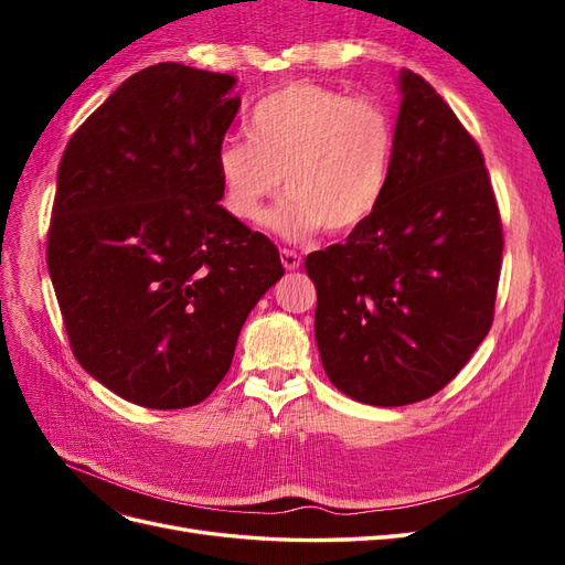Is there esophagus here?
I'll return each mask as SVG.
<instances>
[{"instance_id":"1","label":"esophagus","mask_w":565,"mask_h":565,"mask_svg":"<svg viewBox=\"0 0 565 565\" xmlns=\"http://www.w3.org/2000/svg\"><path fill=\"white\" fill-rule=\"evenodd\" d=\"M280 262L287 270H297L299 264H301V256L295 252V249H280Z\"/></svg>"}]
</instances>
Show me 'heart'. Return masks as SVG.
Returning a JSON list of instances; mask_svg holds the SVG:
<instances>
[{
    "label": "heart",
    "mask_w": 565,
    "mask_h": 565,
    "mask_svg": "<svg viewBox=\"0 0 565 565\" xmlns=\"http://www.w3.org/2000/svg\"><path fill=\"white\" fill-rule=\"evenodd\" d=\"M247 136H228L214 156L221 202L231 216L259 221L287 241L318 228L347 233L377 207L393 152L386 110L313 82H289L252 108Z\"/></svg>",
    "instance_id": "1"
}]
</instances>
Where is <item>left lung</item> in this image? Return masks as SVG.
<instances>
[{
    "label": "left lung",
    "mask_w": 565,
    "mask_h": 565,
    "mask_svg": "<svg viewBox=\"0 0 565 565\" xmlns=\"http://www.w3.org/2000/svg\"><path fill=\"white\" fill-rule=\"evenodd\" d=\"M384 193L344 245L306 256L330 382L358 403L434 396L486 339L502 221L481 148L429 82L401 71Z\"/></svg>",
    "instance_id": "8db88e82"
}]
</instances>
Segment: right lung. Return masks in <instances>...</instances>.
<instances>
[{
	"mask_svg": "<svg viewBox=\"0 0 565 565\" xmlns=\"http://www.w3.org/2000/svg\"><path fill=\"white\" fill-rule=\"evenodd\" d=\"M233 87V75L150 65L87 117L58 164L46 266L65 332L79 365L136 405L207 398L285 273L278 247L218 204Z\"/></svg>",
	"mask_w": 565,
	"mask_h": 565,
	"instance_id": "add662e5",
	"label": "right lung"
}]
</instances>
